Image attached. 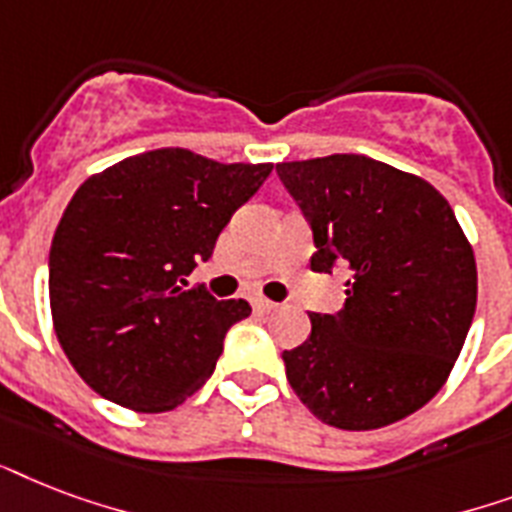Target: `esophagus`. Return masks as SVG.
I'll return each instance as SVG.
<instances>
[{"label":"esophagus","instance_id":"obj_1","mask_svg":"<svg viewBox=\"0 0 512 512\" xmlns=\"http://www.w3.org/2000/svg\"><path fill=\"white\" fill-rule=\"evenodd\" d=\"M251 304H253V310H256V312H264V315H267V312H275V310H277L275 301L264 299V296H253Z\"/></svg>","mask_w":512,"mask_h":512}]
</instances>
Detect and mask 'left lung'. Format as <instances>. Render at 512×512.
Masks as SVG:
<instances>
[{
    "instance_id": "1",
    "label": "left lung",
    "mask_w": 512,
    "mask_h": 512,
    "mask_svg": "<svg viewBox=\"0 0 512 512\" xmlns=\"http://www.w3.org/2000/svg\"><path fill=\"white\" fill-rule=\"evenodd\" d=\"M312 229L310 267L350 264L347 301L312 312L283 352L285 376L312 414L339 430H376L422 408L446 382L475 315L473 248L443 194L363 154L280 162Z\"/></svg>"
}]
</instances>
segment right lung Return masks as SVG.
<instances>
[{
	"label": "right lung",
	"mask_w": 512,
	"mask_h": 512,
	"mask_svg": "<svg viewBox=\"0 0 512 512\" xmlns=\"http://www.w3.org/2000/svg\"><path fill=\"white\" fill-rule=\"evenodd\" d=\"M269 173L267 162L157 149L74 192L50 245V310L66 358L101 398L160 414L213 374L251 304L186 288V277Z\"/></svg>",
	"instance_id": "add662e5"
}]
</instances>
